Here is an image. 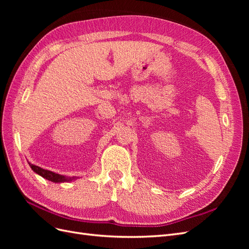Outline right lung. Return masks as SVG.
Listing matches in <instances>:
<instances>
[{"instance_id":"obj_1","label":"right lung","mask_w":249,"mask_h":249,"mask_svg":"<svg viewBox=\"0 0 249 249\" xmlns=\"http://www.w3.org/2000/svg\"><path fill=\"white\" fill-rule=\"evenodd\" d=\"M30 167L32 168V170L37 173V175L42 177L43 178H46L48 180H51L53 183H70V182H73V180H76L79 178V177H66L63 175H59V173L56 172H53L51 170H47V169H43L39 166H36L34 164H31L30 162H28Z\"/></svg>"}]
</instances>
